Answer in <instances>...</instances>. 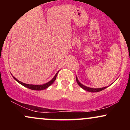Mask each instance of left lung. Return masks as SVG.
Listing matches in <instances>:
<instances>
[{"label": "left lung", "mask_w": 130, "mask_h": 130, "mask_svg": "<svg viewBox=\"0 0 130 130\" xmlns=\"http://www.w3.org/2000/svg\"><path fill=\"white\" fill-rule=\"evenodd\" d=\"M76 82H77V84H78L79 86L80 87L82 88V89H83L87 91V92H100V91L104 90V89H106L107 87L109 86H107V87H102V88H97V89H95V88H90V87H87V86H85L84 85L82 84L81 83H80V82L79 81L78 79H77V77L76 76Z\"/></svg>", "instance_id": "8db88e82"}]
</instances>
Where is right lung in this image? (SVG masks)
<instances>
[{"label":"right lung","instance_id":"obj_1","mask_svg":"<svg viewBox=\"0 0 130 130\" xmlns=\"http://www.w3.org/2000/svg\"><path fill=\"white\" fill-rule=\"evenodd\" d=\"M59 71H58V72L56 74H55L53 78L50 81H49L48 83H46V84H41V85L28 84H26V83H22V82H21L20 80H18L15 77L13 76L12 74H11V75H12V76H13V78H14V79H15L16 81L18 82V83H19V84H21L22 86H24V87L28 88V89H31V90H44V89H47V88L48 87H50L51 85L53 84L54 82L55 81V80H56V77H57V73H59Z\"/></svg>","mask_w":130,"mask_h":130}]
</instances>
